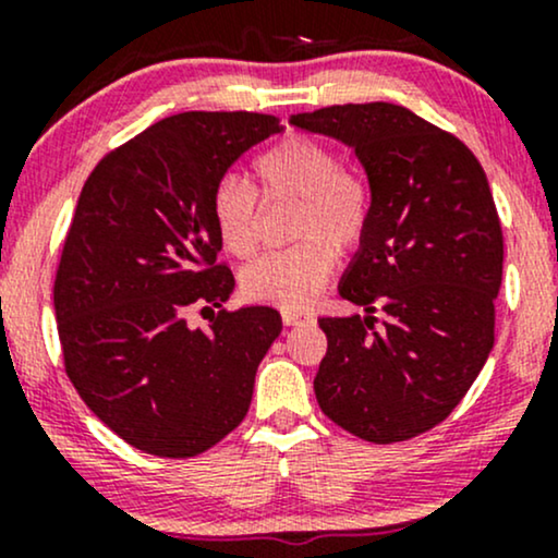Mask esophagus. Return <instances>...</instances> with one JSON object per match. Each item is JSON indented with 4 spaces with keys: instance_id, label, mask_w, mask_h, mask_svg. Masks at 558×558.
<instances>
[{
    "instance_id": "1",
    "label": "esophagus",
    "mask_w": 558,
    "mask_h": 558,
    "mask_svg": "<svg viewBox=\"0 0 558 558\" xmlns=\"http://www.w3.org/2000/svg\"><path fill=\"white\" fill-rule=\"evenodd\" d=\"M280 317H283L286 325H299V323H304V319H310V315H304V312H299V310H291V306L280 310Z\"/></svg>"
}]
</instances>
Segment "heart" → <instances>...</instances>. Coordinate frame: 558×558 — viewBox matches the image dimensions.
<instances>
[{
    "mask_svg": "<svg viewBox=\"0 0 558 558\" xmlns=\"http://www.w3.org/2000/svg\"><path fill=\"white\" fill-rule=\"evenodd\" d=\"M254 178L265 198H293L291 246L262 254L243 270V293L254 301L304 306L328 283L336 246L362 241L373 213V191L360 172L341 168L325 141L291 136L254 159ZM213 220L222 248L246 259L259 246V198L252 183L228 175L213 194Z\"/></svg>",
    "mask_w": 558,
    "mask_h": 558,
    "instance_id": "b5f03b06",
    "label": "heart"
}]
</instances>
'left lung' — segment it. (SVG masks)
I'll return each instance as SVG.
<instances>
[{
	"mask_svg": "<svg viewBox=\"0 0 558 558\" xmlns=\"http://www.w3.org/2000/svg\"><path fill=\"white\" fill-rule=\"evenodd\" d=\"M291 123L349 144L373 191L338 286L367 317L319 319L328 354L317 403L369 444L409 440L457 409L496 341L504 233L488 178L457 136L388 101L323 107Z\"/></svg>",
	"mask_w": 558,
	"mask_h": 558,
	"instance_id": "8db88e82",
	"label": "left lung"
}]
</instances>
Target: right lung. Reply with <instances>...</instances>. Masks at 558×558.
<instances>
[{"instance_id": "1", "label": "right lung", "mask_w": 558, "mask_h": 558, "mask_svg": "<svg viewBox=\"0 0 558 558\" xmlns=\"http://www.w3.org/2000/svg\"><path fill=\"white\" fill-rule=\"evenodd\" d=\"M283 131L272 114L181 112L99 159L83 183L54 278L65 373L125 444L189 459L246 417L272 306L228 312L235 280L213 194L230 165ZM218 312L189 329L184 310Z\"/></svg>"}]
</instances>
